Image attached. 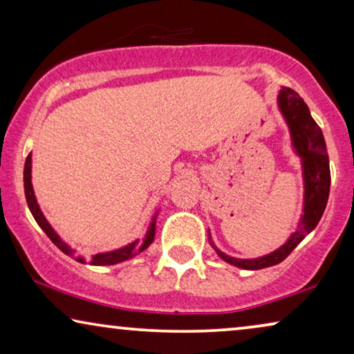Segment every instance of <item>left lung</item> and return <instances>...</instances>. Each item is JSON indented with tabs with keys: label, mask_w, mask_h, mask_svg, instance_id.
Returning a JSON list of instances; mask_svg holds the SVG:
<instances>
[{
	"label": "left lung",
	"mask_w": 354,
	"mask_h": 354,
	"mask_svg": "<svg viewBox=\"0 0 354 354\" xmlns=\"http://www.w3.org/2000/svg\"><path fill=\"white\" fill-rule=\"evenodd\" d=\"M277 106L280 114L287 124L292 148L301 162L303 176V214L299 217L295 232L290 234L287 241L272 253L259 258L241 259L225 254L212 241L211 232L207 234L209 243L217 256L235 268L246 270H258L270 268L287 258L297 248L304 236L316 229L327 206L328 192H330V169H328V154L322 130L313 119L309 108L299 95L290 88H282L277 95Z\"/></svg>",
	"instance_id": "1"
}]
</instances>
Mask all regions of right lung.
Returning a JSON list of instances; mask_svg holds the SVG:
<instances>
[{"label": "right lung", "instance_id": "add662e5", "mask_svg": "<svg viewBox=\"0 0 354 354\" xmlns=\"http://www.w3.org/2000/svg\"><path fill=\"white\" fill-rule=\"evenodd\" d=\"M24 192H26V200L28 205V209H30L33 219L37 221V224L41 227V230L50 236V240L55 243L57 248H59L62 253L71 256L75 261H79L82 264H95V266H113V264H119L124 263V261H129L135 258V256L142 253L148 248L149 245L154 241V235H156V217L159 214V209L154 212V216L151 217V222H149L147 234L143 235L142 240H133L130 243L120 246V248L111 250V251H103V253H98L91 258H86L84 254H77L75 250L72 246L61 239V235L53 229V225L48 222V219L43 214L40 205H38L35 192H33V185H32V153L28 154L26 159V167H24Z\"/></svg>", "mask_w": 354, "mask_h": 354}]
</instances>
